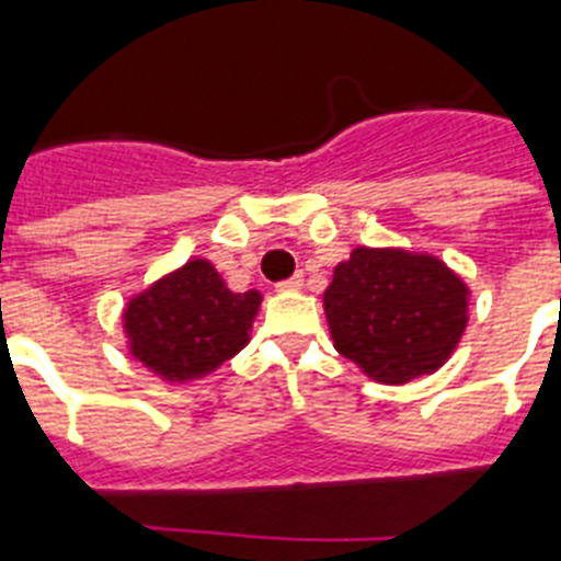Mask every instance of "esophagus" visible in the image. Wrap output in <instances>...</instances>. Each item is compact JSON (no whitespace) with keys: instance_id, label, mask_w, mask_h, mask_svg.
I'll return each mask as SVG.
<instances>
[{"instance_id":"1","label":"esophagus","mask_w":561,"mask_h":561,"mask_svg":"<svg viewBox=\"0 0 561 561\" xmlns=\"http://www.w3.org/2000/svg\"><path fill=\"white\" fill-rule=\"evenodd\" d=\"M302 288V273H297V276H290V279L279 282V290H299Z\"/></svg>"}]
</instances>
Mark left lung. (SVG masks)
Here are the masks:
<instances>
[{
    "label": "left lung",
    "instance_id": "obj_1",
    "mask_svg": "<svg viewBox=\"0 0 561 561\" xmlns=\"http://www.w3.org/2000/svg\"><path fill=\"white\" fill-rule=\"evenodd\" d=\"M334 350L373 381L408 383L443 367L469 323V285L445 262L355 247L323 294Z\"/></svg>",
    "mask_w": 561,
    "mask_h": 561
}]
</instances>
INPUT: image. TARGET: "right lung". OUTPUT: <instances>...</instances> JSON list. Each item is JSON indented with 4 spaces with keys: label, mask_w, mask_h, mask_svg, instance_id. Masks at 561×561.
Returning <instances> with one entry per match:
<instances>
[{
    "label": "right lung",
    "mask_w": 561,
    "mask_h": 561,
    "mask_svg": "<svg viewBox=\"0 0 561 561\" xmlns=\"http://www.w3.org/2000/svg\"><path fill=\"white\" fill-rule=\"evenodd\" d=\"M259 306V290L236 294L211 262L192 259L136 294L122 320L139 364L162 381L186 383L244 350Z\"/></svg>",
    "instance_id": "right-lung-1"
}]
</instances>
